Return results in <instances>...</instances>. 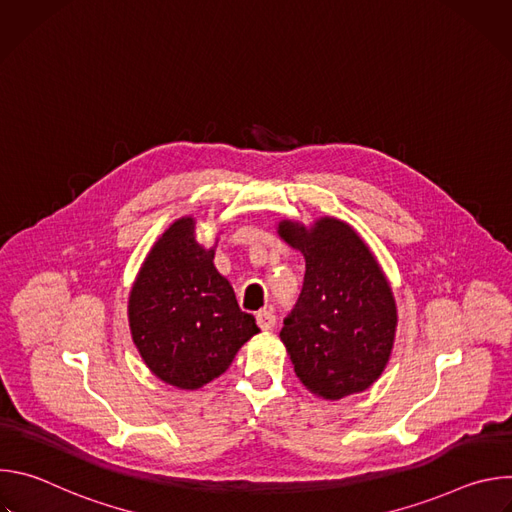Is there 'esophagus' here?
Instances as JSON below:
<instances>
[{
    "mask_svg": "<svg viewBox=\"0 0 512 512\" xmlns=\"http://www.w3.org/2000/svg\"><path fill=\"white\" fill-rule=\"evenodd\" d=\"M255 318H257V324H259L261 330H271L275 326L273 310H261V312H257Z\"/></svg>",
    "mask_w": 512,
    "mask_h": 512,
    "instance_id": "34e87169",
    "label": "esophagus"
}]
</instances>
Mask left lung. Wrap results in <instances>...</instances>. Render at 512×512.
<instances>
[{
    "instance_id": "obj_1",
    "label": "left lung",
    "mask_w": 512,
    "mask_h": 512,
    "mask_svg": "<svg viewBox=\"0 0 512 512\" xmlns=\"http://www.w3.org/2000/svg\"><path fill=\"white\" fill-rule=\"evenodd\" d=\"M279 235L306 257L300 298L279 332L298 379L332 401L369 389L385 369L397 326L379 263L336 218L314 229L283 221Z\"/></svg>"
}]
</instances>
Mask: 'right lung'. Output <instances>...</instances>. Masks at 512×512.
Returning <instances> with one entry per match:
<instances>
[{
	"label": "right lung",
	"instance_id": "1",
	"mask_svg": "<svg viewBox=\"0 0 512 512\" xmlns=\"http://www.w3.org/2000/svg\"><path fill=\"white\" fill-rule=\"evenodd\" d=\"M214 251L180 218L154 245L129 296V328L150 371L178 389L221 377L239 348L259 332L212 265Z\"/></svg>",
	"mask_w": 512,
	"mask_h": 512
}]
</instances>
